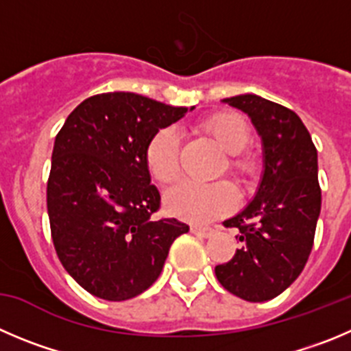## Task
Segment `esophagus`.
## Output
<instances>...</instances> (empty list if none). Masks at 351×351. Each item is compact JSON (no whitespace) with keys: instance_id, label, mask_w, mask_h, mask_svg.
<instances>
[{"instance_id":"1","label":"esophagus","mask_w":351,"mask_h":351,"mask_svg":"<svg viewBox=\"0 0 351 351\" xmlns=\"http://www.w3.org/2000/svg\"><path fill=\"white\" fill-rule=\"evenodd\" d=\"M191 232L194 235H199V237H211L215 234V228L213 227H202V225H192Z\"/></svg>"}]
</instances>
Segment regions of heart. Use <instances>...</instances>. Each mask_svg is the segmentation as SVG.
<instances>
[{"instance_id": "1", "label": "heart", "mask_w": 351, "mask_h": 351, "mask_svg": "<svg viewBox=\"0 0 351 351\" xmlns=\"http://www.w3.org/2000/svg\"><path fill=\"white\" fill-rule=\"evenodd\" d=\"M202 130L227 152V171L237 180H245L254 171V159L244 147L250 143V124L241 114L218 112L202 123ZM145 165L160 183L175 182L180 173V140L173 128H162L145 147ZM237 195L225 182H182L165 195L169 215L192 223H206L235 208Z\"/></svg>"}]
</instances>
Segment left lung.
I'll use <instances>...</instances> for the list:
<instances>
[{
	"instance_id": "left-lung-1",
	"label": "left lung",
	"mask_w": 351,
	"mask_h": 351,
	"mask_svg": "<svg viewBox=\"0 0 351 351\" xmlns=\"http://www.w3.org/2000/svg\"><path fill=\"white\" fill-rule=\"evenodd\" d=\"M223 104L247 114L256 128L263 175L253 201L225 221L239 228L242 245L215 274L228 293L260 303L284 293L308 261L322 204L317 149L287 107L251 93Z\"/></svg>"
}]
</instances>
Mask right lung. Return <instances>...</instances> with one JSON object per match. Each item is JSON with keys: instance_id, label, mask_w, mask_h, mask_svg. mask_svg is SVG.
I'll list each match as a JSON object with an SVG mask.
<instances>
[{"instance_id": "right-lung-1", "label": "right lung", "mask_w": 351, "mask_h": 351, "mask_svg": "<svg viewBox=\"0 0 351 351\" xmlns=\"http://www.w3.org/2000/svg\"><path fill=\"white\" fill-rule=\"evenodd\" d=\"M186 110L114 91L81 101L58 131L47 186L51 239L69 275L93 296L142 294L189 232L175 218L154 220L160 195L145 165L149 140Z\"/></svg>"}]
</instances>
